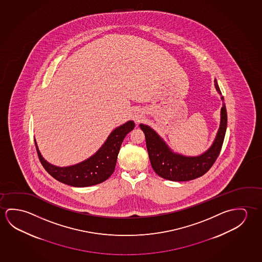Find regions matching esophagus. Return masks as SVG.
Returning a JSON list of instances; mask_svg holds the SVG:
<instances>
[{"label": "esophagus", "instance_id": "34e87169", "mask_svg": "<svg viewBox=\"0 0 262 262\" xmlns=\"http://www.w3.org/2000/svg\"><path fill=\"white\" fill-rule=\"evenodd\" d=\"M141 116L140 115H137V116H135L134 117V119H135V121L137 122V123H138V122H140V120H141Z\"/></svg>", "mask_w": 262, "mask_h": 262}]
</instances>
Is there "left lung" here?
Masks as SVG:
<instances>
[{
	"instance_id": "1",
	"label": "left lung",
	"mask_w": 262,
	"mask_h": 262,
	"mask_svg": "<svg viewBox=\"0 0 262 262\" xmlns=\"http://www.w3.org/2000/svg\"><path fill=\"white\" fill-rule=\"evenodd\" d=\"M214 83L223 102L224 97L221 96L216 79ZM227 109L223 103L220 111V128L215 140L203 154L195 157H187L176 153L166 145V142L154 129L151 128L149 125L140 124L139 126L145 134L150 163L155 172L163 179L179 182L189 181L203 176L209 170L220 155L227 130Z\"/></svg>"
}]
</instances>
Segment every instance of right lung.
<instances>
[{
    "label": "right lung",
    "mask_w": 262,
    "mask_h": 262,
    "mask_svg": "<svg viewBox=\"0 0 262 262\" xmlns=\"http://www.w3.org/2000/svg\"><path fill=\"white\" fill-rule=\"evenodd\" d=\"M134 127L135 123L130 120L114 129L95 154L73 166L61 167L47 162L40 153L35 139L34 143L42 166L54 179L72 187H90L104 182L113 174L122 142Z\"/></svg>",
    "instance_id": "1"
}]
</instances>
